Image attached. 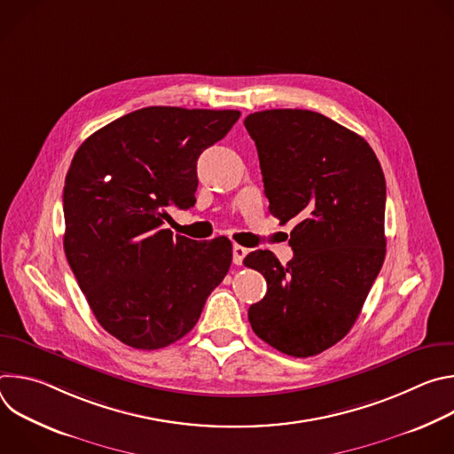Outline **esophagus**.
Returning a JSON list of instances; mask_svg holds the SVG:
<instances>
[{
    "instance_id": "esophagus-1",
    "label": "esophagus",
    "mask_w": 454,
    "mask_h": 454,
    "mask_svg": "<svg viewBox=\"0 0 454 454\" xmlns=\"http://www.w3.org/2000/svg\"><path fill=\"white\" fill-rule=\"evenodd\" d=\"M247 253H249V249H246V247L235 244V246H233V264H235V266H240Z\"/></svg>"
}]
</instances>
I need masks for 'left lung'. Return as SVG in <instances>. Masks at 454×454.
Returning <instances> with one entry per match:
<instances>
[{"label":"left lung","mask_w":454,"mask_h":454,"mask_svg":"<svg viewBox=\"0 0 454 454\" xmlns=\"http://www.w3.org/2000/svg\"><path fill=\"white\" fill-rule=\"evenodd\" d=\"M244 125L270 212L280 223L300 219L287 266L268 249L244 258L268 282L247 310L251 329L287 356H316L348 334L382 268L384 174L364 138L319 113L268 109Z\"/></svg>","instance_id":"8db88e82"}]
</instances>
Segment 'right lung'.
Wrapping results in <instances>:
<instances>
[{
    "mask_svg": "<svg viewBox=\"0 0 454 454\" xmlns=\"http://www.w3.org/2000/svg\"><path fill=\"white\" fill-rule=\"evenodd\" d=\"M240 113L153 106L93 133L64 181V251L97 321L121 343L156 350L196 325L231 264V242L163 228L196 203L198 158Z\"/></svg>",
    "mask_w": 454,
    "mask_h": 454,
    "instance_id": "right-lung-1",
    "label": "right lung"
}]
</instances>
